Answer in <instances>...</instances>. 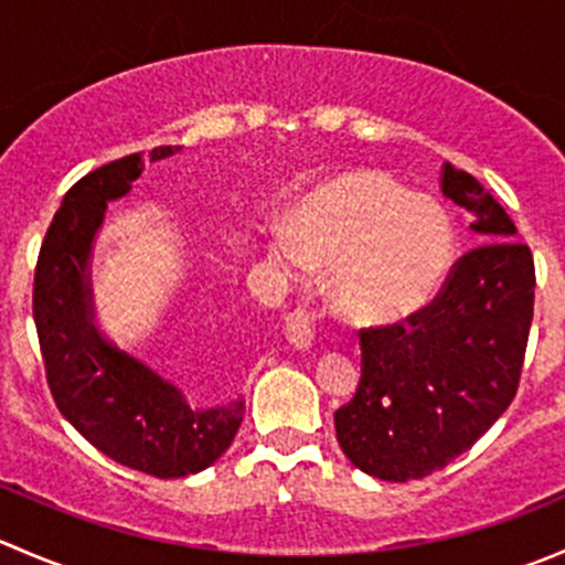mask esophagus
<instances>
[{
  "mask_svg": "<svg viewBox=\"0 0 565 565\" xmlns=\"http://www.w3.org/2000/svg\"><path fill=\"white\" fill-rule=\"evenodd\" d=\"M287 339L289 344L298 347V350H309L311 341H315V317L306 309H295L292 315H287Z\"/></svg>",
  "mask_w": 565,
  "mask_h": 565,
  "instance_id": "esophagus-1",
  "label": "esophagus"
}]
</instances>
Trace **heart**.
<instances>
[{"label":"heart","instance_id":"obj_1","mask_svg":"<svg viewBox=\"0 0 565 565\" xmlns=\"http://www.w3.org/2000/svg\"><path fill=\"white\" fill-rule=\"evenodd\" d=\"M273 259L289 273L330 267L333 300L366 324L418 315L446 284L454 226L431 199L409 193L374 169L319 182L270 241Z\"/></svg>","mask_w":565,"mask_h":565}]
</instances>
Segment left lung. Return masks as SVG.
<instances>
[{"instance_id": "1", "label": "left lung", "mask_w": 565, "mask_h": 565, "mask_svg": "<svg viewBox=\"0 0 565 565\" xmlns=\"http://www.w3.org/2000/svg\"><path fill=\"white\" fill-rule=\"evenodd\" d=\"M443 196L481 237L440 295L404 324L361 330V383L335 409V437L358 470L415 481L465 454L520 385L535 270L514 221L472 174L446 163Z\"/></svg>"}]
</instances>
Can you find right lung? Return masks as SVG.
Masks as SVG:
<instances>
[{
	"mask_svg": "<svg viewBox=\"0 0 565 565\" xmlns=\"http://www.w3.org/2000/svg\"><path fill=\"white\" fill-rule=\"evenodd\" d=\"M180 147H158L150 161ZM141 152L106 163L62 199L38 256L35 311L45 377L60 413L108 459L156 478L204 470L232 446L246 398L191 407L167 377L100 333L93 303V248L108 202L128 196Z\"/></svg>",
	"mask_w": 565,
	"mask_h": 565,
	"instance_id": "1",
	"label": "right lung"
}]
</instances>
